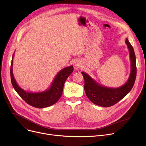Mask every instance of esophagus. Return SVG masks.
<instances>
[{
	"mask_svg": "<svg viewBox=\"0 0 146 146\" xmlns=\"http://www.w3.org/2000/svg\"><path fill=\"white\" fill-rule=\"evenodd\" d=\"M80 66H81V63L79 62V61H76V62L74 63V67L76 69L79 68L80 67Z\"/></svg>",
	"mask_w": 146,
	"mask_h": 146,
	"instance_id": "1",
	"label": "esophagus"
}]
</instances>
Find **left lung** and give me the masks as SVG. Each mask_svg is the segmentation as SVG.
I'll list each match as a JSON object with an SVG mask.
<instances>
[{
	"instance_id": "1",
	"label": "left lung",
	"mask_w": 146,
	"mask_h": 146,
	"mask_svg": "<svg viewBox=\"0 0 146 146\" xmlns=\"http://www.w3.org/2000/svg\"><path fill=\"white\" fill-rule=\"evenodd\" d=\"M125 43L129 52L131 72L127 82L122 86L111 88L98 83L85 72L82 74L85 79V91L87 97L94 104L102 107L111 106L123 99L133 88L136 78V59L134 48L127 38Z\"/></svg>"
}]
</instances>
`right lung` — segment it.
I'll return each instance as SVG.
<instances>
[{
    "mask_svg": "<svg viewBox=\"0 0 146 146\" xmlns=\"http://www.w3.org/2000/svg\"><path fill=\"white\" fill-rule=\"evenodd\" d=\"M13 54L11 66V78L12 86L18 94L29 105L38 108L48 107L56 104L63 93L64 84L73 72V67L70 66L61 70L56 76L51 85L47 90L41 92H30L20 88L17 84L13 74Z\"/></svg>",
    "mask_w": 146,
    "mask_h": 146,
    "instance_id": "right-lung-1",
    "label": "right lung"
}]
</instances>
